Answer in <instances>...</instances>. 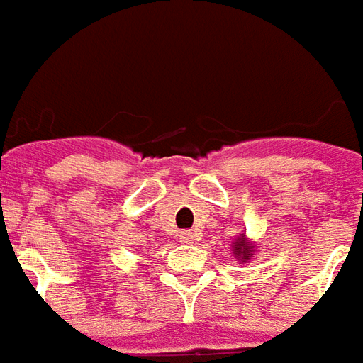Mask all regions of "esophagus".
<instances>
[{"label":"esophagus","mask_w":363,"mask_h":363,"mask_svg":"<svg viewBox=\"0 0 363 363\" xmlns=\"http://www.w3.org/2000/svg\"><path fill=\"white\" fill-rule=\"evenodd\" d=\"M179 239H181L182 243H186V245H192L194 241H198V233L196 231H181V235H179Z\"/></svg>","instance_id":"obj_1"}]
</instances>
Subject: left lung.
<instances>
[{"label": "left lung", "instance_id": "left-lung-1", "mask_svg": "<svg viewBox=\"0 0 363 363\" xmlns=\"http://www.w3.org/2000/svg\"><path fill=\"white\" fill-rule=\"evenodd\" d=\"M252 251H255V247L247 241V237L245 235H241V239H237L235 243H233V255H235L237 260H241V262H247V260L251 259Z\"/></svg>", "mask_w": 363, "mask_h": 363}]
</instances>
